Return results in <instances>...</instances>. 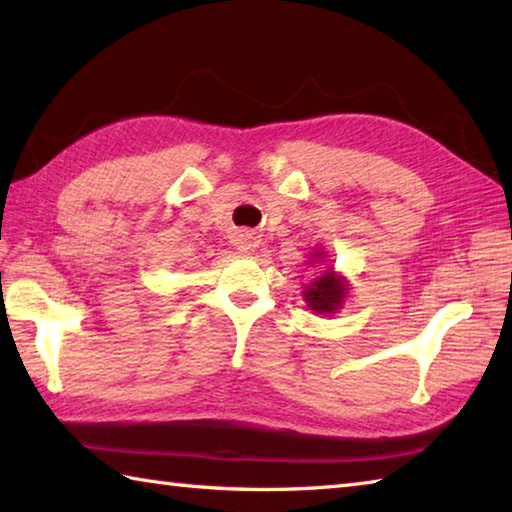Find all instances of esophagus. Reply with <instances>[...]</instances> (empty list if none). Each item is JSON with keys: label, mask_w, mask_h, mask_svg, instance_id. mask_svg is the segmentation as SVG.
I'll return each mask as SVG.
<instances>
[{"label": "esophagus", "mask_w": 512, "mask_h": 512, "mask_svg": "<svg viewBox=\"0 0 512 512\" xmlns=\"http://www.w3.org/2000/svg\"><path fill=\"white\" fill-rule=\"evenodd\" d=\"M259 244H262V241H259L255 235H250V232H246V230L239 232L235 239V246L241 255H253L259 248Z\"/></svg>", "instance_id": "1"}]
</instances>
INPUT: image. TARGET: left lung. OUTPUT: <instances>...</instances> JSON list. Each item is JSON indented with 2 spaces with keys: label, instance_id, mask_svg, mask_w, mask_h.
Returning a JSON list of instances; mask_svg holds the SVG:
<instances>
[{
  "label": "left lung",
  "instance_id": "1",
  "mask_svg": "<svg viewBox=\"0 0 512 512\" xmlns=\"http://www.w3.org/2000/svg\"><path fill=\"white\" fill-rule=\"evenodd\" d=\"M327 262L329 259H327V253H324V248L315 246L313 253L309 255V262L306 264L322 266ZM302 297H304L306 306H309L313 313L333 315V313H338L347 302L349 280L342 273H338L333 266H324V271L313 275L311 280L304 284Z\"/></svg>",
  "mask_w": 512,
  "mask_h": 512
}]
</instances>
